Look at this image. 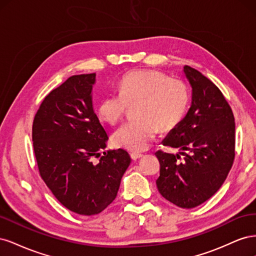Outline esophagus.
<instances>
[{
    "label": "esophagus",
    "mask_w": 256,
    "mask_h": 256,
    "mask_svg": "<svg viewBox=\"0 0 256 256\" xmlns=\"http://www.w3.org/2000/svg\"><path fill=\"white\" fill-rule=\"evenodd\" d=\"M130 156L134 160H138V159H140L141 157H143V154H140V152H131Z\"/></svg>",
    "instance_id": "obj_1"
}]
</instances>
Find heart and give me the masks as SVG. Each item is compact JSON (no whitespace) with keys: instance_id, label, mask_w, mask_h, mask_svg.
<instances>
[{"instance_id":"b5f03b06","label":"heart","mask_w":256,"mask_h":256,"mask_svg":"<svg viewBox=\"0 0 256 256\" xmlns=\"http://www.w3.org/2000/svg\"><path fill=\"white\" fill-rule=\"evenodd\" d=\"M189 100V90L184 81L154 70H136L122 76L118 92H111L100 100L97 113L100 120L115 124L125 115L129 104H138V120L120 126L113 140L122 148L142 152L159 129L171 131L178 126L187 112Z\"/></svg>"}]
</instances>
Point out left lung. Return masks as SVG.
I'll list each match as a JSON object with an SVG mask.
<instances>
[{"mask_svg": "<svg viewBox=\"0 0 256 256\" xmlns=\"http://www.w3.org/2000/svg\"><path fill=\"white\" fill-rule=\"evenodd\" d=\"M192 88L191 106L162 141L180 154L158 150L160 194L174 205L193 208L210 198L226 180L235 158V120L221 90L196 69L186 65Z\"/></svg>", "mask_w": 256, "mask_h": 256, "instance_id": "1", "label": "left lung"}]
</instances>
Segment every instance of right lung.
I'll list each match as a JSON object with an SVG mask.
<instances>
[{"mask_svg":"<svg viewBox=\"0 0 256 256\" xmlns=\"http://www.w3.org/2000/svg\"><path fill=\"white\" fill-rule=\"evenodd\" d=\"M95 81L96 74L72 76L51 90L32 128L42 180L62 205L84 216L102 212L113 202L131 162L122 148L99 152L109 136L92 109Z\"/></svg>","mask_w":256,"mask_h":256,"instance_id":"right-lung-1","label":"right lung"}]
</instances>
